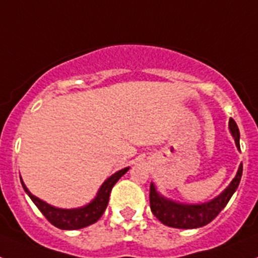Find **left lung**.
Listing matches in <instances>:
<instances>
[{
  "label": "left lung",
  "instance_id": "obj_1",
  "mask_svg": "<svg viewBox=\"0 0 258 258\" xmlns=\"http://www.w3.org/2000/svg\"><path fill=\"white\" fill-rule=\"evenodd\" d=\"M229 126L238 149H240V145H239L240 133H239L238 125L232 118H230ZM241 173H243V165L240 164L235 178L232 179L229 187L223 191L220 197L208 203L197 204V206L178 204V203L165 199L156 192L155 186L151 183V186H150L151 212L161 223H164L166 226L174 227V229H197V227L206 226L217 217L218 213L226 207L229 200L231 199L232 194L235 192L236 188H238Z\"/></svg>",
  "mask_w": 258,
  "mask_h": 258
}]
</instances>
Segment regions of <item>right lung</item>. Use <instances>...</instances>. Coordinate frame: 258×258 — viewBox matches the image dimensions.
Wrapping results in <instances>:
<instances>
[{"label": "right lung", "mask_w": 258, "mask_h": 258, "mask_svg": "<svg viewBox=\"0 0 258 258\" xmlns=\"http://www.w3.org/2000/svg\"><path fill=\"white\" fill-rule=\"evenodd\" d=\"M129 168H124V169L118 170L115 174H112L102 184L101 190L98 191V195L90 204L83 207L79 209H59L54 208V207L49 206L47 203L42 202L38 198L33 197L28 191V188L24 186L22 182V186L24 188L31 200L36 204L40 212L45 216L47 221L51 225L61 230H76V229H83V227L93 225L97 222L99 218L102 217V214L106 211L107 206H108V199L111 190L115 186L116 182L121 178L122 175L127 172ZM22 181V179H20Z\"/></svg>", "instance_id": "1"}]
</instances>
